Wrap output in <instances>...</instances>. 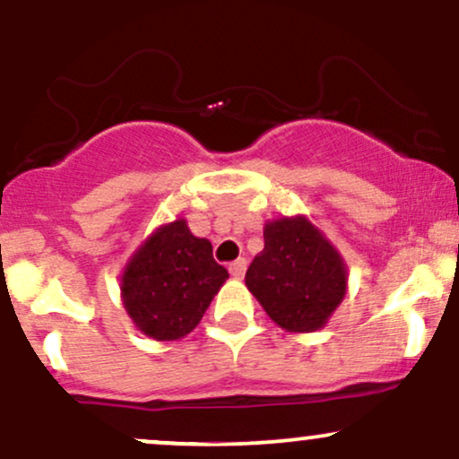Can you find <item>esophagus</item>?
<instances>
[{
    "label": "esophagus",
    "instance_id": "esophagus-1",
    "mask_svg": "<svg viewBox=\"0 0 459 459\" xmlns=\"http://www.w3.org/2000/svg\"><path fill=\"white\" fill-rule=\"evenodd\" d=\"M246 267H247V261H246V259H237V261H233V263H230V265H229L230 276H233V278H244Z\"/></svg>",
    "mask_w": 459,
    "mask_h": 459
}]
</instances>
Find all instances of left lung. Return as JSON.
<instances>
[{
	"label": "left lung",
	"instance_id": "obj_1",
	"mask_svg": "<svg viewBox=\"0 0 459 459\" xmlns=\"http://www.w3.org/2000/svg\"><path fill=\"white\" fill-rule=\"evenodd\" d=\"M265 247L246 272V287L287 332H315L343 302L347 267L339 250L308 218L272 220Z\"/></svg>",
	"mask_w": 459,
	"mask_h": 459
}]
</instances>
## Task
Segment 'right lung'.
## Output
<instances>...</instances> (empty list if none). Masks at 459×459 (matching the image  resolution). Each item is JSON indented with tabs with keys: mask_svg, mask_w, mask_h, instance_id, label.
<instances>
[{
	"mask_svg": "<svg viewBox=\"0 0 459 459\" xmlns=\"http://www.w3.org/2000/svg\"><path fill=\"white\" fill-rule=\"evenodd\" d=\"M226 278L212 241L194 237L186 220H175L135 250L120 278V296L140 332L177 341L200 324Z\"/></svg>",
	"mask_w": 459,
	"mask_h": 459,
	"instance_id": "right-lung-1",
	"label": "right lung"
}]
</instances>
